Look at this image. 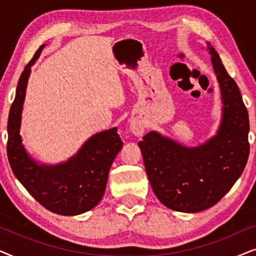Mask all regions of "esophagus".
<instances>
[{
    "instance_id": "obj_1",
    "label": "esophagus",
    "mask_w": 256,
    "mask_h": 256,
    "mask_svg": "<svg viewBox=\"0 0 256 256\" xmlns=\"http://www.w3.org/2000/svg\"><path fill=\"white\" fill-rule=\"evenodd\" d=\"M130 130L135 136L140 138V136H142L143 132H144V126H143L141 122L134 121L130 124Z\"/></svg>"
}]
</instances>
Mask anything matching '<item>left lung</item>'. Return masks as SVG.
<instances>
[{"label": "left lung", "mask_w": 256, "mask_h": 256, "mask_svg": "<svg viewBox=\"0 0 256 256\" xmlns=\"http://www.w3.org/2000/svg\"><path fill=\"white\" fill-rule=\"evenodd\" d=\"M208 45L224 104L216 135L194 148L157 132L138 143L156 197L180 212H200L216 204L241 176L250 155V120L239 87L214 48Z\"/></svg>", "instance_id": "left-lung-1"}]
</instances>
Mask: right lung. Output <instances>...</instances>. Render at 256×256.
I'll return each instance as SVG.
<instances>
[{"label":"right lung","mask_w":256,"mask_h":256,"mask_svg":"<svg viewBox=\"0 0 256 256\" xmlns=\"http://www.w3.org/2000/svg\"><path fill=\"white\" fill-rule=\"evenodd\" d=\"M44 46L38 48L17 84L9 112L6 154L14 174L40 205L57 214H82L102 198L110 166L124 142L118 128H112L93 135L74 156L57 166L40 164L28 155L20 135V118L31 66Z\"/></svg>","instance_id":"obj_1"}]
</instances>
